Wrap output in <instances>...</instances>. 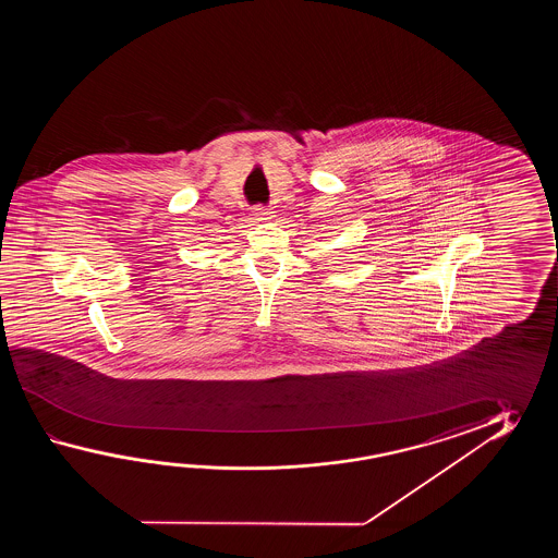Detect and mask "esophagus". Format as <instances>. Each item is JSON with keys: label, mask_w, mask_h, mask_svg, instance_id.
Listing matches in <instances>:
<instances>
[{"label": "esophagus", "mask_w": 558, "mask_h": 558, "mask_svg": "<svg viewBox=\"0 0 558 558\" xmlns=\"http://www.w3.org/2000/svg\"><path fill=\"white\" fill-rule=\"evenodd\" d=\"M271 209L269 207H263V205H257V207H253V217L257 219V221H267V219H271Z\"/></svg>", "instance_id": "esophagus-1"}]
</instances>
